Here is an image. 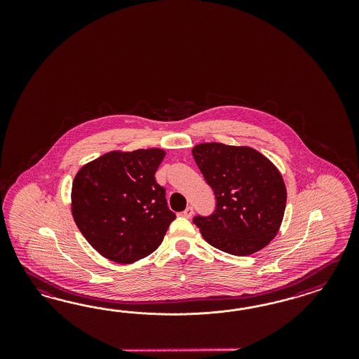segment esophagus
Segmentation results:
<instances>
[{
    "label": "esophagus",
    "mask_w": 359,
    "mask_h": 359,
    "mask_svg": "<svg viewBox=\"0 0 359 359\" xmlns=\"http://www.w3.org/2000/svg\"><path fill=\"white\" fill-rule=\"evenodd\" d=\"M183 216L187 218H191L194 216V208L192 207H187L184 209V212H183Z\"/></svg>",
    "instance_id": "34e87169"
}]
</instances>
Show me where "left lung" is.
<instances>
[{
  "instance_id": "obj_1",
  "label": "left lung",
  "mask_w": 359,
  "mask_h": 359,
  "mask_svg": "<svg viewBox=\"0 0 359 359\" xmlns=\"http://www.w3.org/2000/svg\"><path fill=\"white\" fill-rule=\"evenodd\" d=\"M192 155L217 200L212 216L194 218L201 236L238 257L266 248L280 229L287 203L279 170L249 146L207 142L196 144Z\"/></svg>"
}]
</instances>
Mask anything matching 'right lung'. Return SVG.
Wrapping results in <instances>:
<instances>
[{
    "instance_id": "obj_1",
    "label": "right lung",
    "mask_w": 359,
    "mask_h": 359,
    "mask_svg": "<svg viewBox=\"0 0 359 359\" xmlns=\"http://www.w3.org/2000/svg\"><path fill=\"white\" fill-rule=\"evenodd\" d=\"M162 149L107 152L74 179L71 212L89 245L104 258L129 264L162 243L175 213L156 183Z\"/></svg>"
}]
</instances>
